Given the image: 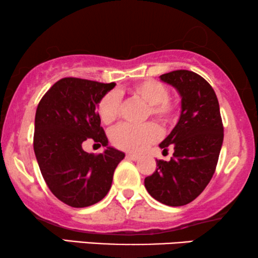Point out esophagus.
<instances>
[{
	"label": "esophagus",
	"instance_id": "esophagus-1",
	"mask_svg": "<svg viewBox=\"0 0 258 258\" xmlns=\"http://www.w3.org/2000/svg\"><path fill=\"white\" fill-rule=\"evenodd\" d=\"M126 158H129V160H133V161H137L140 158L139 155H135V154H128L126 155Z\"/></svg>",
	"mask_w": 258,
	"mask_h": 258
}]
</instances>
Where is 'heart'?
<instances>
[{
  "mask_svg": "<svg viewBox=\"0 0 258 258\" xmlns=\"http://www.w3.org/2000/svg\"><path fill=\"white\" fill-rule=\"evenodd\" d=\"M128 93L133 97L139 98L147 103L146 118L153 117L161 125H172L178 119L179 102L169 96L170 91L167 84L157 80L148 79L134 84ZM122 100L117 91H109L98 101L97 114L104 124H111L121 114ZM160 137V129L153 122L144 123L142 125L121 124L112 130L110 140L118 149L139 153L148 144L155 142Z\"/></svg>",
  "mask_w": 258,
  "mask_h": 258,
  "instance_id": "1",
  "label": "heart"
}]
</instances>
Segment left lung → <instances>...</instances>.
<instances>
[{"label": "left lung", "mask_w": 258, "mask_h": 258, "mask_svg": "<svg viewBox=\"0 0 258 258\" xmlns=\"http://www.w3.org/2000/svg\"><path fill=\"white\" fill-rule=\"evenodd\" d=\"M182 97L178 123L160 144L174 147L170 161L157 160L153 175L144 179L148 192L170 207L185 206L206 189L213 177L223 143V123L213 87L190 70H175L160 76Z\"/></svg>", "instance_id": "obj_1"}]
</instances>
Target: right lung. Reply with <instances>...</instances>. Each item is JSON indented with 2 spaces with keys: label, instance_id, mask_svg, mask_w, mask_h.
<instances>
[{
  "label": "right lung",
  "instance_id": "obj_1",
  "mask_svg": "<svg viewBox=\"0 0 258 258\" xmlns=\"http://www.w3.org/2000/svg\"><path fill=\"white\" fill-rule=\"evenodd\" d=\"M115 83L64 77L41 98L35 116L34 151L50 191L63 203L84 208L100 202L110 190L124 154L107 147L93 155L82 149L88 138L108 146L97 114L98 101Z\"/></svg>",
  "mask_w": 258,
  "mask_h": 258
}]
</instances>
